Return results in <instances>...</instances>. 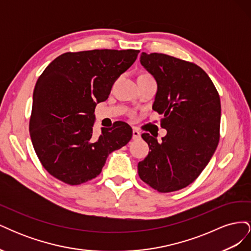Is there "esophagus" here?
Listing matches in <instances>:
<instances>
[{"mask_svg":"<svg viewBox=\"0 0 251 251\" xmlns=\"http://www.w3.org/2000/svg\"><path fill=\"white\" fill-rule=\"evenodd\" d=\"M140 138V133L138 130H136V128H134L133 130V139L134 140H137Z\"/></svg>","mask_w":251,"mask_h":251,"instance_id":"esophagus-1","label":"esophagus"}]
</instances>
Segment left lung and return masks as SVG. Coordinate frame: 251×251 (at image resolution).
<instances>
[{"mask_svg": "<svg viewBox=\"0 0 251 251\" xmlns=\"http://www.w3.org/2000/svg\"><path fill=\"white\" fill-rule=\"evenodd\" d=\"M140 63L158 90L153 110L168 131L161 142L143 133L151 151L138 163L140 179L159 193L189 185L209 162L220 139L221 102L202 68L163 53H141Z\"/></svg>", "mask_w": 251, "mask_h": 251, "instance_id": "obj_1", "label": "left lung"}]
</instances>
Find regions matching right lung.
Wrapping results in <instances>:
<instances>
[{
  "label": "right lung",
  "mask_w": 251,
  "mask_h": 251,
  "mask_svg": "<svg viewBox=\"0 0 251 251\" xmlns=\"http://www.w3.org/2000/svg\"><path fill=\"white\" fill-rule=\"evenodd\" d=\"M139 50L66 52L51 62L33 91L30 137L44 169L70 185L101 173L113 151L131 140L132 127L116 121L93 135L96 103L104 101L120 74L130 68Z\"/></svg>",
  "instance_id": "right-lung-1"
}]
</instances>
